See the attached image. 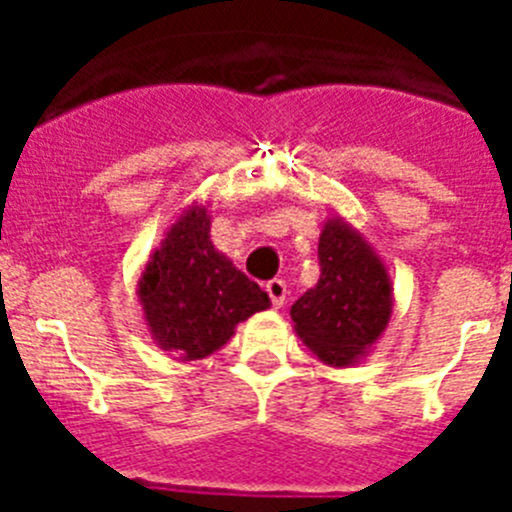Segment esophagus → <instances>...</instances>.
Here are the masks:
<instances>
[{"label":"esophagus","instance_id":"34e87169","mask_svg":"<svg viewBox=\"0 0 512 512\" xmlns=\"http://www.w3.org/2000/svg\"><path fill=\"white\" fill-rule=\"evenodd\" d=\"M266 292H269L271 302H274V307H282L284 300H287V284L282 282V279H271V282H266Z\"/></svg>","mask_w":512,"mask_h":512}]
</instances>
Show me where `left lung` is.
<instances>
[{
	"label": "left lung",
	"instance_id": "obj_1",
	"mask_svg": "<svg viewBox=\"0 0 512 512\" xmlns=\"http://www.w3.org/2000/svg\"><path fill=\"white\" fill-rule=\"evenodd\" d=\"M320 279L292 305L295 333L328 366H354L392 318V279L364 235L333 215L318 243Z\"/></svg>",
	"mask_w": 512,
	"mask_h": 512
}]
</instances>
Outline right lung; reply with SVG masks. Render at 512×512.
<instances>
[{
	"label": "right lung",
	"instance_id": "right-lung-1",
	"mask_svg": "<svg viewBox=\"0 0 512 512\" xmlns=\"http://www.w3.org/2000/svg\"><path fill=\"white\" fill-rule=\"evenodd\" d=\"M210 223L207 205L184 207L148 256L135 289L153 343L179 361L220 351L238 323L271 305L264 289L212 246Z\"/></svg>",
	"mask_w": 512,
	"mask_h": 512
}]
</instances>
